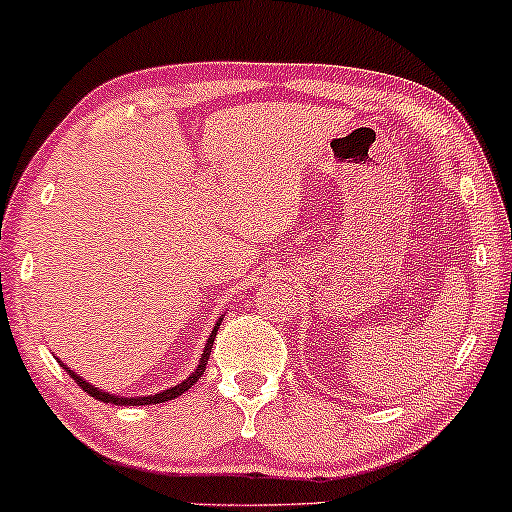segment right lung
<instances>
[{"mask_svg":"<svg viewBox=\"0 0 512 512\" xmlns=\"http://www.w3.org/2000/svg\"><path fill=\"white\" fill-rule=\"evenodd\" d=\"M221 320H223V317H218V322H216L214 331H211V336L207 338V345H204L202 357H199L197 369L192 371V374H190L188 378H185V381L178 383V386L162 390V393H157V395H148V397H122V395H110V393H103V390L94 388V386H91V383H86L82 376L75 374V371H72L70 367H65V364H63V369L68 371V374H70L72 378H75V383H77L79 388L84 390V393H89L91 397H96V400H101V402H112V404H119V407H122V404H124V407H141V404H159V402H169V400H174V397L183 395L185 390H190V388L195 386V383L199 381V376L204 374V369H207V362H209V355H211V345H214V338H216V331H218V327H221Z\"/></svg>","mask_w":512,"mask_h":512,"instance_id":"obj_1","label":"right lung"}]
</instances>
